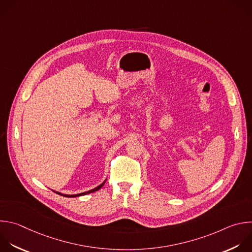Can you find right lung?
<instances>
[{
    "mask_svg": "<svg viewBox=\"0 0 252 252\" xmlns=\"http://www.w3.org/2000/svg\"><path fill=\"white\" fill-rule=\"evenodd\" d=\"M105 182L106 181H104L101 185H99L98 187H96V188H94V189H92V190H90V191H87V192H84V193H80V194H75V195H65V194H61V193H59V192H56V191H54L56 194H58V195H61V196H64V197H68V198H73V197H79V196H83V195H87V194H90V193H93V192H96V191H98V190H100L103 186H104V184H105Z\"/></svg>",
    "mask_w": 252,
    "mask_h": 252,
    "instance_id": "1",
    "label": "right lung"
}]
</instances>
